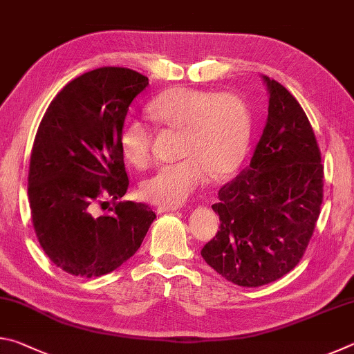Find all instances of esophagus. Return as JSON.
Instances as JSON below:
<instances>
[{"mask_svg":"<svg viewBox=\"0 0 354 354\" xmlns=\"http://www.w3.org/2000/svg\"><path fill=\"white\" fill-rule=\"evenodd\" d=\"M179 206H158L159 212H169V211H176Z\"/></svg>","mask_w":354,"mask_h":354,"instance_id":"obj_1","label":"esophagus"}]
</instances>
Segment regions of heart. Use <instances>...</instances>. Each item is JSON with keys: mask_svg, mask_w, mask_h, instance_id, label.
Instances as JSON below:
<instances>
[{"mask_svg": "<svg viewBox=\"0 0 354 354\" xmlns=\"http://www.w3.org/2000/svg\"><path fill=\"white\" fill-rule=\"evenodd\" d=\"M153 118L162 127L181 131V160L159 167L140 184V195L160 206H179L205 185L211 171L225 176L242 159L250 137V112L231 92L214 93L190 87L165 91L149 103ZM128 162L145 169L153 159L154 133L139 118H128L118 137Z\"/></svg>", "mask_w": 354, "mask_h": 354, "instance_id": "b5f03b06", "label": "heart"}]
</instances>
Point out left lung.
<instances>
[{
	"label": "left lung",
	"instance_id": "1",
	"mask_svg": "<svg viewBox=\"0 0 354 354\" xmlns=\"http://www.w3.org/2000/svg\"><path fill=\"white\" fill-rule=\"evenodd\" d=\"M268 118L251 162L218 190L220 230L201 256L225 279L259 287L297 267L323 203L314 129L295 97L268 80Z\"/></svg>",
	"mask_w": 354,
	"mask_h": 354
}]
</instances>
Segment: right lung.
<instances>
[{
    "label": "right lung",
    "instance_id": "right-lung-1",
    "mask_svg": "<svg viewBox=\"0 0 354 354\" xmlns=\"http://www.w3.org/2000/svg\"><path fill=\"white\" fill-rule=\"evenodd\" d=\"M148 77L101 67L70 81L45 112L28 175L32 226L51 262L75 277L111 273L133 256L156 214L143 203L117 201L129 178L118 137ZM112 198L110 212L93 206Z\"/></svg>",
    "mask_w": 354,
    "mask_h": 354
}]
</instances>
